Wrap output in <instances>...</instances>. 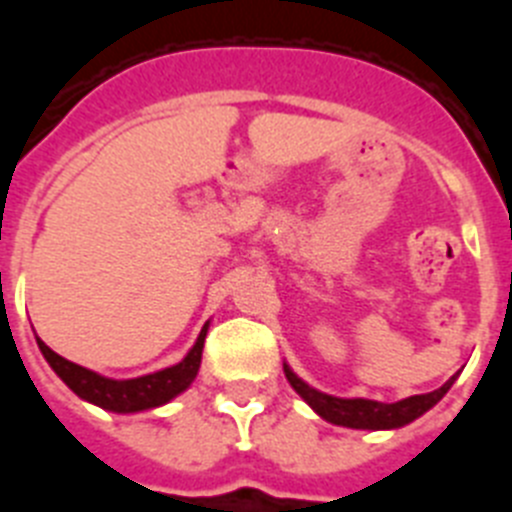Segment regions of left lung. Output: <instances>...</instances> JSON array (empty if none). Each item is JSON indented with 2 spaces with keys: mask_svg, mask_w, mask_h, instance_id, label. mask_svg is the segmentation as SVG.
I'll return each mask as SVG.
<instances>
[{
  "mask_svg": "<svg viewBox=\"0 0 512 512\" xmlns=\"http://www.w3.org/2000/svg\"><path fill=\"white\" fill-rule=\"evenodd\" d=\"M284 374H287L289 384L295 387L297 395L310 405L320 418L328 423L346 425V428H369V431H379V428H400V425L413 423L415 418L431 410L438 400H441L449 387L454 384L456 377L443 384L441 390H433L428 395H413L408 400L400 402H377V400H341V397L323 395V392L312 390L310 384L302 382L287 364H284Z\"/></svg>",
  "mask_w": 512,
  "mask_h": 512,
  "instance_id": "8db88e82",
  "label": "left lung"
}]
</instances>
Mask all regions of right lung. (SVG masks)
Instances as JSON below:
<instances>
[{
	"label": "right lung",
	"mask_w": 512,
	"mask_h": 512,
	"mask_svg": "<svg viewBox=\"0 0 512 512\" xmlns=\"http://www.w3.org/2000/svg\"><path fill=\"white\" fill-rule=\"evenodd\" d=\"M207 336V323L202 328L200 338L192 346L187 356L176 366L161 369L156 374H146L138 379H107L99 377L97 372H89L84 366L74 364V361L58 356L53 348L45 346L38 338V346L43 351L45 361L51 364L53 372L69 384L71 390L81 397V400L94 402L99 408L112 410V413H138V410L158 408L184 392L189 384L194 382L197 372H200L202 361V348H205Z\"/></svg>",
	"instance_id": "1"
}]
</instances>
